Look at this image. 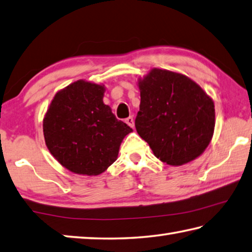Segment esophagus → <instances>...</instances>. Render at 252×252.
<instances>
[{
	"label": "esophagus",
	"mask_w": 252,
	"mask_h": 252,
	"mask_svg": "<svg viewBox=\"0 0 252 252\" xmlns=\"http://www.w3.org/2000/svg\"><path fill=\"white\" fill-rule=\"evenodd\" d=\"M125 123H126L128 126H130L131 128H134L135 125H134V118H133V117L129 116L128 118H126V119H125Z\"/></svg>",
	"instance_id": "obj_1"
}]
</instances>
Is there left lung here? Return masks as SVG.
I'll use <instances>...</instances> for the list:
<instances>
[{
  "instance_id": "left-lung-1",
  "label": "left lung",
  "mask_w": 252,
  "mask_h": 252,
  "mask_svg": "<svg viewBox=\"0 0 252 252\" xmlns=\"http://www.w3.org/2000/svg\"><path fill=\"white\" fill-rule=\"evenodd\" d=\"M138 135L157 158L171 166L196 159L215 129V105L204 90L183 74L153 68L138 81Z\"/></svg>"
}]
</instances>
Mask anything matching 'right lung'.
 I'll return each instance as SVG.
<instances>
[{"instance_id": "1", "label": "right lung", "mask_w": 252, "mask_h": 252, "mask_svg": "<svg viewBox=\"0 0 252 252\" xmlns=\"http://www.w3.org/2000/svg\"><path fill=\"white\" fill-rule=\"evenodd\" d=\"M104 85L79 79L56 93L43 119L48 151L74 174L104 173L133 131L104 104Z\"/></svg>"}]
</instances>
